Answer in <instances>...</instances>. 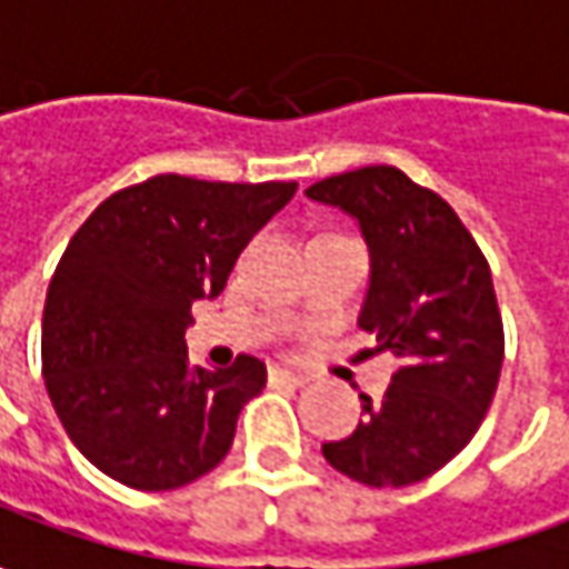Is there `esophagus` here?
<instances>
[{
  "label": "esophagus",
  "mask_w": 569,
  "mask_h": 569,
  "mask_svg": "<svg viewBox=\"0 0 569 569\" xmlns=\"http://www.w3.org/2000/svg\"><path fill=\"white\" fill-rule=\"evenodd\" d=\"M270 382L306 385V382H309V376H302V372H289V369H270Z\"/></svg>",
  "instance_id": "obj_1"
}]
</instances>
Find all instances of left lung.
Listing matches in <instances>:
<instances>
[{"mask_svg":"<svg viewBox=\"0 0 569 569\" xmlns=\"http://www.w3.org/2000/svg\"><path fill=\"white\" fill-rule=\"evenodd\" d=\"M306 193L359 219L372 254L359 328L401 359L382 401L359 395L366 420L321 452L366 487L423 481L471 442L497 395L507 340L490 263L456 210L395 164Z\"/></svg>","mask_w":569,"mask_h":569,"instance_id":"obj_1","label":"left lung"}]
</instances>
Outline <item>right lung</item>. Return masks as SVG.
Segmentation results:
<instances>
[{"mask_svg":"<svg viewBox=\"0 0 569 569\" xmlns=\"http://www.w3.org/2000/svg\"><path fill=\"white\" fill-rule=\"evenodd\" d=\"M296 181L156 174L111 193L69 238L43 302V385L66 436L113 481L178 490L229 456L267 366L187 357L193 302L216 299Z\"/></svg>","mask_w":569,"mask_h":569,"instance_id":"obj_1","label":"right lung"}]
</instances>
